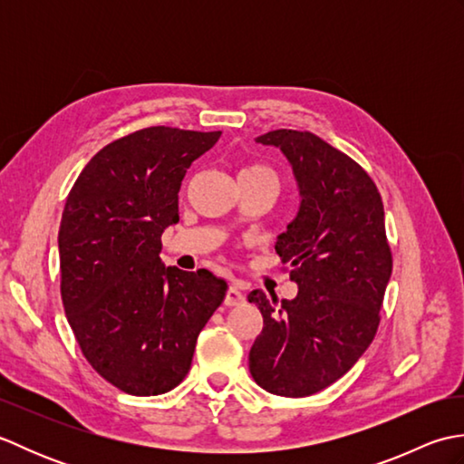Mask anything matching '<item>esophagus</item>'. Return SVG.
Returning <instances> with one entry per match:
<instances>
[{
  "label": "esophagus",
  "mask_w": 464,
  "mask_h": 464,
  "mask_svg": "<svg viewBox=\"0 0 464 464\" xmlns=\"http://www.w3.org/2000/svg\"><path fill=\"white\" fill-rule=\"evenodd\" d=\"M243 303H245V295H243L241 287L239 285H231L225 295V304L227 307H237V304H243Z\"/></svg>",
  "instance_id": "esophagus-1"
}]
</instances>
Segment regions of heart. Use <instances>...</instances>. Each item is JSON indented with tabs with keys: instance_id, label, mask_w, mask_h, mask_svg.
Here are the masks:
<instances>
[{
	"instance_id": "1",
	"label": "heart",
	"mask_w": 464,
	"mask_h": 464,
	"mask_svg": "<svg viewBox=\"0 0 464 464\" xmlns=\"http://www.w3.org/2000/svg\"><path fill=\"white\" fill-rule=\"evenodd\" d=\"M239 175H273L269 169H265L261 165H251V167H245L241 169Z\"/></svg>"
}]
</instances>
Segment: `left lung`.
<instances>
[{
  "label": "left lung",
  "instance_id": "obj_1",
  "mask_svg": "<svg viewBox=\"0 0 464 464\" xmlns=\"http://www.w3.org/2000/svg\"><path fill=\"white\" fill-rule=\"evenodd\" d=\"M255 141L281 150L297 181L299 211L275 251L299 293L249 295L263 314L249 371L273 395L309 397L341 379L377 333L392 271L384 209L371 177L317 135L277 130Z\"/></svg>",
  "mask_w": 464,
  "mask_h": 464
}]
</instances>
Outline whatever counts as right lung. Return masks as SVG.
<instances>
[{
    "label": "right lung",
    "mask_w": 464,
    "mask_h": 464,
    "mask_svg": "<svg viewBox=\"0 0 464 464\" xmlns=\"http://www.w3.org/2000/svg\"><path fill=\"white\" fill-rule=\"evenodd\" d=\"M221 131L147 127L105 145L77 177L59 225L67 321L92 367L130 395L171 391L227 293L211 271L165 267L181 181Z\"/></svg>",
    "instance_id": "right-lung-1"
}]
</instances>
